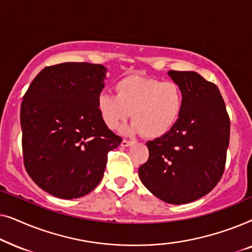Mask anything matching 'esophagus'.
Here are the masks:
<instances>
[{"label": "esophagus", "mask_w": 252, "mask_h": 252, "mask_svg": "<svg viewBox=\"0 0 252 252\" xmlns=\"http://www.w3.org/2000/svg\"><path fill=\"white\" fill-rule=\"evenodd\" d=\"M133 143H134V141H132V140H126V139H124V140L122 141V147H129V146H132Z\"/></svg>", "instance_id": "obj_1"}]
</instances>
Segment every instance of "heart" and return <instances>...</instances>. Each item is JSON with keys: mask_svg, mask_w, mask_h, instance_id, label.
<instances>
[{"mask_svg": "<svg viewBox=\"0 0 252 252\" xmlns=\"http://www.w3.org/2000/svg\"><path fill=\"white\" fill-rule=\"evenodd\" d=\"M115 89L116 95L103 93L97 97L99 116L112 130L132 113L133 124L127 132L157 139L177 125L184 111V91L175 81L128 75L120 79Z\"/></svg>", "mask_w": 252, "mask_h": 252, "instance_id": "1", "label": "heart"}]
</instances>
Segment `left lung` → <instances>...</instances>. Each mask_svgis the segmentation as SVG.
Masks as SVG:
<instances>
[{
  "label": "left lung",
  "instance_id": "8db88e82",
  "mask_svg": "<svg viewBox=\"0 0 252 252\" xmlns=\"http://www.w3.org/2000/svg\"><path fill=\"white\" fill-rule=\"evenodd\" d=\"M185 95L182 115L165 135L147 142L149 158L139 168L148 190L170 204L198 199L221 179L230 120L219 89L192 71H168Z\"/></svg>",
  "mask_w": 252,
  "mask_h": 252
}]
</instances>
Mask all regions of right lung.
<instances>
[{
  "label": "right lung",
  "instance_id": "1",
  "mask_svg": "<svg viewBox=\"0 0 252 252\" xmlns=\"http://www.w3.org/2000/svg\"><path fill=\"white\" fill-rule=\"evenodd\" d=\"M105 73L101 64L47 66L23 97L24 165L41 189L58 198L91 192L102 180L108 153L122 143L97 109Z\"/></svg>",
  "mask_w": 252,
  "mask_h": 252
}]
</instances>
